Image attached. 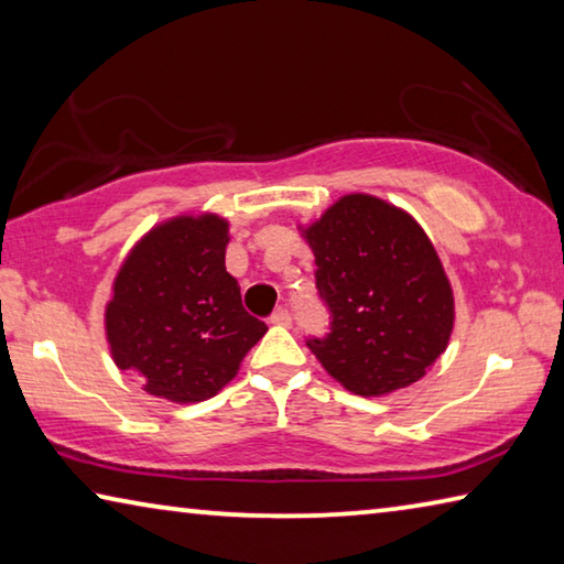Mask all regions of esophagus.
I'll list each match as a JSON object with an SVG mask.
<instances>
[{
    "mask_svg": "<svg viewBox=\"0 0 564 564\" xmlns=\"http://www.w3.org/2000/svg\"><path fill=\"white\" fill-rule=\"evenodd\" d=\"M293 318H291V311L289 308H279V311H273V316H271V323L273 326H289Z\"/></svg>",
    "mask_w": 564,
    "mask_h": 564,
    "instance_id": "1",
    "label": "esophagus"
}]
</instances>
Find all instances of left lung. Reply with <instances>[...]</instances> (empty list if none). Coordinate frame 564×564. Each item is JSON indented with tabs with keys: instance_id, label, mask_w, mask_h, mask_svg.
I'll list each match as a JSON object with an SVG mask.
<instances>
[{
	"instance_id": "obj_1",
	"label": "left lung",
	"mask_w": 564,
	"mask_h": 564,
	"mask_svg": "<svg viewBox=\"0 0 564 564\" xmlns=\"http://www.w3.org/2000/svg\"><path fill=\"white\" fill-rule=\"evenodd\" d=\"M316 256L326 336L305 338L356 395H386L425 376L453 333L455 305L423 228L376 196L350 194L305 228Z\"/></svg>"
}]
</instances>
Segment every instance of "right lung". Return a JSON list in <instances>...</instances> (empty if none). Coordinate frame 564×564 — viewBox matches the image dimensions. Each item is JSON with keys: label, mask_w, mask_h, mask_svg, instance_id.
Here are the masks:
<instances>
[{"label": "right lung", "mask_w": 564, "mask_h": 564, "mask_svg": "<svg viewBox=\"0 0 564 564\" xmlns=\"http://www.w3.org/2000/svg\"><path fill=\"white\" fill-rule=\"evenodd\" d=\"M228 224L178 216L129 253L107 305L113 362L174 403L216 395L269 330L243 308L226 271Z\"/></svg>", "instance_id": "add662e5"}]
</instances>
